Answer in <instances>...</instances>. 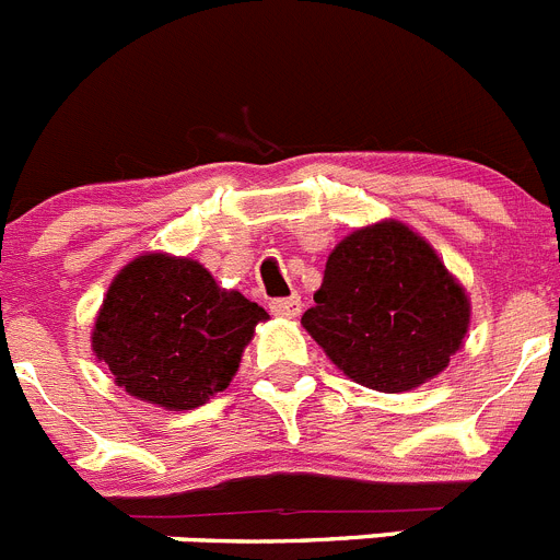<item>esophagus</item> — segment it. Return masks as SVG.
Returning a JSON list of instances; mask_svg holds the SVG:
<instances>
[{
    "mask_svg": "<svg viewBox=\"0 0 560 560\" xmlns=\"http://www.w3.org/2000/svg\"><path fill=\"white\" fill-rule=\"evenodd\" d=\"M300 296L291 294V296H277V300H271L269 308L275 316H283V319H294L296 314H300Z\"/></svg>",
    "mask_w": 560,
    "mask_h": 560,
    "instance_id": "esophagus-1",
    "label": "esophagus"
}]
</instances>
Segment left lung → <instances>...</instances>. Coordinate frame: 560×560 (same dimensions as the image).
Wrapping results in <instances>:
<instances>
[{
  "label": "left lung",
  "mask_w": 560,
  "mask_h": 560,
  "mask_svg": "<svg viewBox=\"0 0 560 560\" xmlns=\"http://www.w3.org/2000/svg\"><path fill=\"white\" fill-rule=\"evenodd\" d=\"M303 328L361 387L407 393L463 348L471 303L438 252L400 221L350 232L325 264Z\"/></svg>",
  "instance_id": "8db88e82"
}]
</instances>
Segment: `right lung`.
Masks as SVG:
<instances>
[{"label":"right lung","mask_w":560,"mask_h":560,"mask_svg":"<svg viewBox=\"0 0 560 560\" xmlns=\"http://www.w3.org/2000/svg\"><path fill=\"white\" fill-rule=\"evenodd\" d=\"M269 319L190 257H133L106 291L92 350L133 398L185 412L230 387L255 325Z\"/></svg>","instance_id":"add662e5"}]
</instances>
